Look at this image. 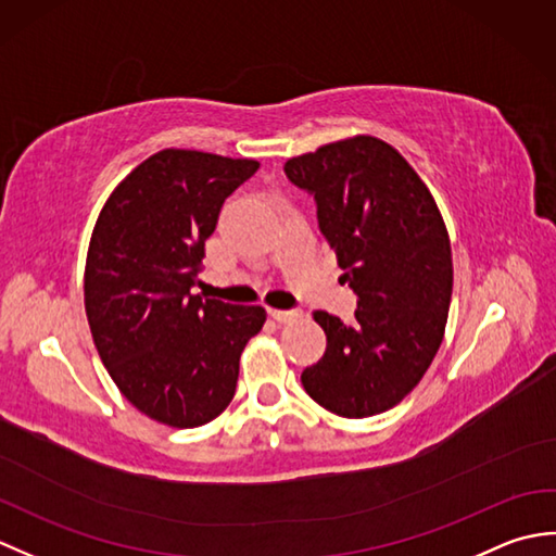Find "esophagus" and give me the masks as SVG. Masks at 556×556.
<instances>
[{
  "label": "esophagus",
  "instance_id": "34e87169",
  "mask_svg": "<svg viewBox=\"0 0 556 556\" xmlns=\"http://www.w3.org/2000/svg\"><path fill=\"white\" fill-rule=\"evenodd\" d=\"M269 315L275 317L277 323H281V325H289V323H296L303 313H301L299 308H291V311H279V308H271V311H269Z\"/></svg>",
  "mask_w": 556,
  "mask_h": 556
}]
</instances>
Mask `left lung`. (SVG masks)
<instances>
[{"mask_svg": "<svg viewBox=\"0 0 556 556\" xmlns=\"http://www.w3.org/2000/svg\"><path fill=\"white\" fill-rule=\"evenodd\" d=\"M285 174L313 195L341 281L358 296L353 325L313 313L327 351L301 382L337 416H377L420 382L442 344L454 285L442 215L410 164L372 136L293 157Z\"/></svg>", "mask_w": 556, "mask_h": 556, "instance_id": "obj_1", "label": "left lung"}]
</instances>
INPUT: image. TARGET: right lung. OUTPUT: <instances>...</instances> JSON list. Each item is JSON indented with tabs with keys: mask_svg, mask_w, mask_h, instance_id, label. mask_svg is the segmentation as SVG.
Returning a JSON list of instances; mask_svg holds the SVG:
<instances>
[{
	"mask_svg": "<svg viewBox=\"0 0 556 556\" xmlns=\"http://www.w3.org/2000/svg\"><path fill=\"white\" fill-rule=\"evenodd\" d=\"M255 160L162 150L104 203L86 260V315L114 384L148 418L198 428L229 406L265 308L193 293L219 210Z\"/></svg>",
	"mask_w": 556,
	"mask_h": 556,
	"instance_id": "1",
	"label": "right lung"
}]
</instances>
